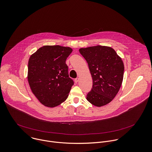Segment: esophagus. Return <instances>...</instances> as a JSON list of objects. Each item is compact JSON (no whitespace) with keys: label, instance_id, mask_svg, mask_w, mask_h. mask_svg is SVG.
<instances>
[{"label":"esophagus","instance_id":"1","mask_svg":"<svg viewBox=\"0 0 152 152\" xmlns=\"http://www.w3.org/2000/svg\"><path fill=\"white\" fill-rule=\"evenodd\" d=\"M79 77H77V78L75 79V82L76 83H77L79 82Z\"/></svg>","mask_w":152,"mask_h":152}]
</instances>
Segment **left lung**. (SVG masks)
<instances>
[{"mask_svg": "<svg viewBox=\"0 0 152 152\" xmlns=\"http://www.w3.org/2000/svg\"><path fill=\"white\" fill-rule=\"evenodd\" d=\"M87 61L93 79V86L87 96L92 104L100 107L110 103L121 87L124 64L110 47L96 46L79 49Z\"/></svg>", "mask_w": 152, "mask_h": 152, "instance_id": "1", "label": "left lung"}]
</instances>
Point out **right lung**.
<instances>
[{
    "mask_svg": "<svg viewBox=\"0 0 152 152\" xmlns=\"http://www.w3.org/2000/svg\"><path fill=\"white\" fill-rule=\"evenodd\" d=\"M72 52L69 47L44 46L29 58L28 79L31 90L47 107H54L64 102L74 85L66 64Z\"/></svg>",
    "mask_w": 152,
    "mask_h": 152,
    "instance_id": "add662e5",
    "label": "right lung"
}]
</instances>
